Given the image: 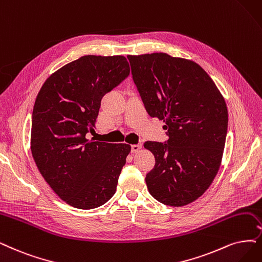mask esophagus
Masks as SVG:
<instances>
[{
    "label": "esophagus",
    "instance_id": "esophagus-1",
    "mask_svg": "<svg viewBox=\"0 0 262 262\" xmlns=\"http://www.w3.org/2000/svg\"><path fill=\"white\" fill-rule=\"evenodd\" d=\"M141 148H142V146L139 143L138 144H132V152H134V153L139 152Z\"/></svg>",
    "mask_w": 262,
    "mask_h": 262
}]
</instances>
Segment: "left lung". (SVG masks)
<instances>
[{
	"label": "left lung",
	"instance_id": "obj_1",
	"mask_svg": "<svg viewBox=\"0 0 262 262\" xmlns=\"http://www.w3.org/2000/svg\"><path fill=\"white\" fill-rule=\"evenodd\" d=\"M147 112L162 120L168 140L146 141L156 158L146 176L150 194L179 207L203 195L219 170L228 109L224 97L201 66L165 53L127 56Z\"/></svg>",
	"mask_w": 262,
	"mask_h": 262
}]
</instances>
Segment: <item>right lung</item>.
Returning a JSON list of instances; mask_svg holds the SVG:
<instances>
[{
	"label": "right lung",
	"mask_w": 262,
	"mask_h": 262,
	"mask_svg": "<svg viewBox=\"0 0 262 262\" xmlns=\"http://www.w3.org/2000/svg\"><path fill=\"white\" fill-rule=\"evenodd\" d=\"M129 75L124 56H83L53 73L32 112L31 152L45 181L67 204L103 205L115 193L130 152L126 143L87 139L102 97Z\"/></svg>",
	"instance_id": "obj_1"
}]
</instances>
